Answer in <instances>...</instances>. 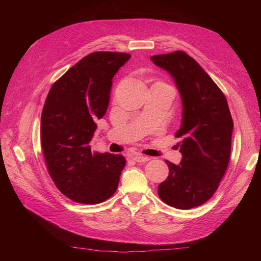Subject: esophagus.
<instances>
[{
  "label": "esophagus",
  "instance_id": "1",
  "mask_svg": "<svg viewBox=\"0 0 261 261\" xmlns=\"http://www.w3.org/2000/svg\"><path fill=\"white\" fill-rule=\"evenodd\" d=\"M132 159L135 160L136 162H146V161L149 160V158L146 156V155L140 154V153H135V154L132 155Z\"/></svg>",
  "mask_w": 261,
  "mask_h": 261
}]
</instances>
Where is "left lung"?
<instances>
[{
  "label": "left lung",
  "instance_id": "obj_1",
  "mask_svg": "<svg viewBox=\"0 0 261 261\" xmlns=\"http://www.w3.org/2000/svg\"><path fill=\"white\" fill-rule=\"evenodd\" d=\"M173 77L183 103L179 165L165 161L169 176L158 195L171 207L187 210L208 201L218 189L231 154L233 120L224 93L192 57L183 51L151 57Z\"/></svg>",
  "mask_w": 261,
  "mask_h": 261
}]
</instances>
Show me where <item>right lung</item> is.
<instances>
[{"label": "right lung", "mask_w": 261, "mask_h": 261, "mask_svg": "<svg viewBox=\"0 0 261 261\" xmlns=\"http://www.w3.org/2000/svg\"><path fill=\"white\" fill-rule=\"evenodd\" d=\"M130 58L122 52H93L55 82L41 114V146L59 191L85 204L109 199L125 167L122 154L92 152L89 146L110 101L112 78Z\"/></svg>", "instance_id": "right-lung-1"}]
</instances>
